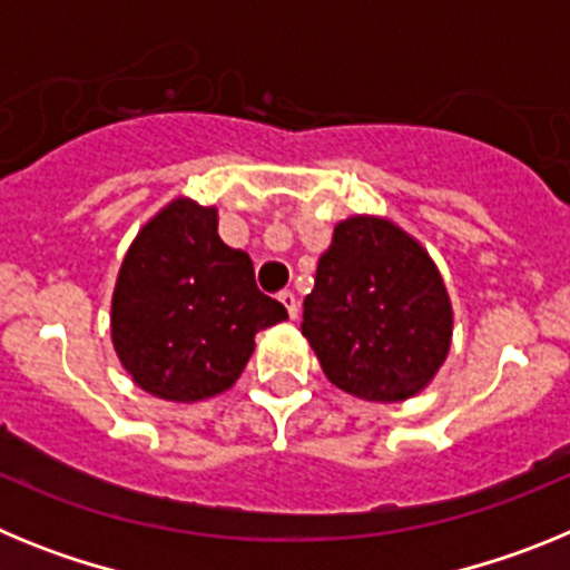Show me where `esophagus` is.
<instances>
[{
    "mask_svg": "<svg viewBox=\"0 0 570 570\" xmlns=\"http://www.w3.org/2000/svg\"><path fill=\"white\" fill-rule=\"evenodd\" d=\"M279 302L285 305V311H288L291 320H296V316H299V299H296L294 291H282Z\"/></svg>",
    "mask_w": 570,
    "mask_h": 570,
    "instance_id": "34e87169",
    "label": "esophagus"
}]
</instances>
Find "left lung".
<instances>
[{
    "label": "left lung",
    "instance_id": "left-lung-1",
    "mask_svg": "<svg viewBox=\"0 0 570 570\" xmlns=\"http://www.w3.org/2000/svg\"><path fill=\"white\" fill-rule=\"evenodd\" d=\"M451 334L445 282L414 236L382 216L336 225L302 314V336L336 387L367 402L420 394Z\"/></svg>",
    "mask_w": 570,
    "mask_h": 570
}]
</instances>
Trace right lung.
<instances>
[{"label": "right lung", "instance_id": "add662e5", "mask_svg": "<svg viewBox=\"0 0 570 570\" xmlns=\"http://www.w3.org/2000/svg\"><path fill=\"white\" fill-rule=\"evenodd\" d=\"M216 208L165 205L130 242L110 299V340L148 394L199 402L239 380L254 336L288 320L256 288L254 262L219 239Z\"/></svg>", "mask_w": 570, "mask_h": 570}]
</instances>
